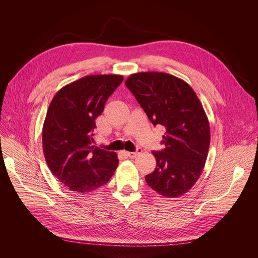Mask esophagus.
Returning <instances> with one entry per match:
<instances>
[{"mask_svg": "<svg viewBox=\"0 0 258 258\" xmlns=\"http://www.w3.org/2000/svg\"><path fill=\"white\" fill-rule=\"evenodd\" d=\"M142 152V149L141 148H138L136 152H126V155L130 157V158H135L138 154H140Z\"/></svg>", "mask_w": 258, "mask_h": 258, "instance_id": "34e87169", "label": "esophagus"}]
</instances>
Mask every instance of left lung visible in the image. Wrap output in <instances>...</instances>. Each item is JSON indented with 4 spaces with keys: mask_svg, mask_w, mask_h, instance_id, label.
I'll return each mask as SVG.
<instances>
[{
    "mask_svg": "<svg viewBox=\"0 0 258 258\" xmlns=\"http://www.w3.org/2000/svg\"><path fill=\"white\" fill-rule=\"evenodd\" d=\"M124 85L154 125L165 126V148L153 151L156 168L145 179L158 194L175 198L186 194L200 177L208 155L210 127L193 89L165 72H138Z\"/></svg>",
    "mask_w": 258,
    "mask_h": 258,
    "instance_id": "1",
    "label": "left lung"
}]
</instances>
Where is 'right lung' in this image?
Here are the masks:
<instances>
[{
    "label": "right lung",
    "mask_w": 258,
    "mask_h": 258,
    "mask_svg": "<svg viewBox=\"0 0 258 258\" xmlns=\"http://www.w3.org/2000/svg\"><path fill=\"white\" fill-rule=\"evenodd\" d=\"M123 77L87 76L60 89L43 125V151L51 172L73 192H92L111 178L118 166L115 152L92 145L95 119Z\"/></svg>",
    "instance_id": "obj_1"
}]
</instances>
